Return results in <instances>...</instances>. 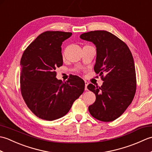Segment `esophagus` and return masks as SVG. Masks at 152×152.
Listing matches in <instances>:
<instances>
[{
    "instance_id": "esophagus-1",
    "label": "esophagus",
    "mask_w": 152,
    "mask_h": 152,
    "mask_svg": "<svg viewBox=\"0 0 152 152\" xmlns=\"http://www.w3.org/2000/svg\"><path fill=\"white\" fill-rule=\"evenodd\" d=\"M88 82L85 81V90H88Z\"/></svg>"
}]
</instances>
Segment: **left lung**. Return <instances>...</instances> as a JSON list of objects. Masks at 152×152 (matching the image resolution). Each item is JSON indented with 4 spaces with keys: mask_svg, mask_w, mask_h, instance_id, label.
<instances>
[{
    "mask_svg": "<svg viewBox=\"0 0 152 152\" xmlns=\"http://www.w3.org/2000/svg\"><path fill=\"white\" fill-rule=\"evenodd\" d=\"M80 38L96 46L94 70L104 81L99 88L91 83L88 86L96 96L95 102L88 108L89 113L100 121H114L129 106L136 91L133 56L125 43L108 31H90Z\"/></svg>",
    "mask_w": 152,
    "mask_h": 152,
    "instance_id": "1",
    "label": "left lung"
}]
</instances>
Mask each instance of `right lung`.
I'll list each match as a JSON object with an SVG mask.
<instances>
[{
	"label": "right lung",
	"instance_id": "add662e5",
	"mask_svg": "<svg viewBox=\"0 0 152 152\" xmlns=\"http://www.w3.org/2000/svg\"><path fill=\"white\" fill-rule=\"evenodd\" d=\"M72 33L46 31L40 34L21 57L20 85L24 101L37 117L53 121L66 115L85 88L77 76L66 82L56 78L55 70L63 65L61 45Z\"/></svg>",
	"mask_w": 152,
	"mask_h": 152
}]
</instances>
